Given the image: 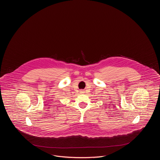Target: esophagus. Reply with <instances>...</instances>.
Returning a JSON list of instances; mask_svg holds the SVG:
<instances>
[{"label": "esophagus", "instance_id": "obj_1", "mask_svg": "<svg viewBox=\"0 0 160 160\" xmlns=\"http://www.w3.org/2000/svg\"><path fill=\"white\" fill-rule=\"evenodd\" d=\"M80 93H84V91H80Z\"/></svg>", "mask_w": 160, "mask_h": 160}]
</instances>
